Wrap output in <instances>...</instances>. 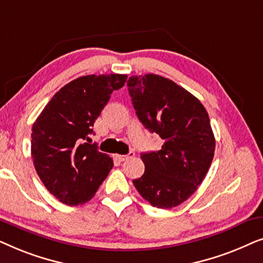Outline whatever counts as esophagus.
Returning <instances> with one entry per match:
<instances>
[{
	"instance_id": "esophagus-1",
	"label": "esophagus",
	"mask_w": 263,
	"mask_h": 263,
	"mask_svg": "<svg viewBox=\"0 0 263 263\" xmlns=\"http://www.w3.org/2000/svg\"><path fill=\"white\" fill-rule=\"evenodd\" d=\"M134 152H129L128 154H123V156H118V160L120 161H124V160H128L130 159V158L134 157Z\"/></svg>"
}]
</instances>
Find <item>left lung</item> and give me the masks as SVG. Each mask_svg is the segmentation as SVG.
I'll use <instances>...</instances> for the list:
<instances>
[{
	"label": "left lung",
	"instance_id": "8db88e82",
	"mask_svg": "<svg viewBox=\"0 0 263 263\" xmlns=\"http://www.w3.org/2000/svg\"><path fill=\"white\" fill-rule=\"evenodd\" d=\"M127 85L139 120L164 140L161 149L141 153L145 172L133 184L153 207L178 206L196 192L213 160L207 111L192 93L160 75H134Z\"/></svg>",
	"mask_w": 263,
	"mask_h": 263
}]
</instances>
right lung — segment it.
<instances>
[{"label":"right lung","instance_id":"right-lung-1","mask_svg":"<svg viewBox=\"0 0 263 263\" xmlns=\"http://www.w3.org/2000/svg\"><path fill=\"white\" fill-rule=\"evenodd\" d=\"M127 75H86L63 86L32 127L31 154L45 188L68 206L91 200L114 161L91 141L93 124Z\"/></svg>","mask_w":263,"mask_h":263}]
</instances>
